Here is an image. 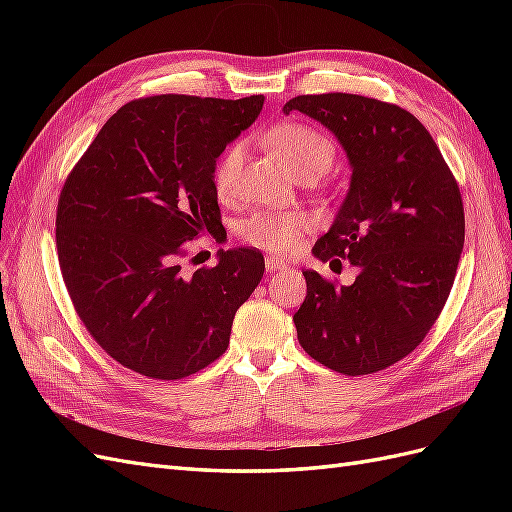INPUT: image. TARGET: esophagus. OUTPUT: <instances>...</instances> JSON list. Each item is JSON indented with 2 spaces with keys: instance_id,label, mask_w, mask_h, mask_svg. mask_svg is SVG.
<instances>
[{
  "instance_id": "1",
  "label": "esophagus",
  "mask_w": 512,
  "mask_h": 512,
  "mask_svg": "<svg viewBox=\"0 0 512 512\" xmlns=\"http://www.w3.org/2000/svg\"><path fill=\"white\" fill-rule=\"evenodd\" d=\"M265 267H267V271H269V273H275V271H282V269H286V262L277 260V258H267V260H265Z\"/></svg>"
}]
</instances>
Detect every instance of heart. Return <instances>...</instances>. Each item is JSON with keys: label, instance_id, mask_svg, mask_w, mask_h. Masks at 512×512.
<instances>
[{"label": "heart", "instance_id": "heart-1", "mask_svg": "<svg viewBox=\"0 0 512 512\" xmlns=\"http://www.w3.org/2000/svg\"><path fill=\"white\" fill-rule=\"evenodd\" d=\"M267 145L292 177L327 173L335 160V147L322 132L303 123H282L265 134ZM245 162L243 143H232L215 166L213 185L222 200L239 190V177ZM312 220L303 211H258L241 226L243 239L271 254H290L299 247L303 232Z\"/></svg>", "mask_w": 512, "mask_h": 512}]
</instances>
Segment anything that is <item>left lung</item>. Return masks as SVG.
<instances>
[{"label": "left lung", "instance_id": "1", "mask_svg": "<svg viewBox=\"0 0 512 512\" xmlns=\"http://www.w3.org/2000/svg\"><path fill=\"white\" fill-rule=\"evenodd\" d=\"M322 123L342 145L350 185L318 260L348 258L354 284L303 271L307 297L292 316L303 350L346 376L374 374L410 354L440 316L466 237L457 181L414 115L354 94L284 104Z\"/></svg>", "mask_w": 512, "mask_h": 512}]
</instances>
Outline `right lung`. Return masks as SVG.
Wrapping results in <instances>:
<instances>
[{
    "label": "right lung",
    "mask_w": 512,
    "mask_h": 512,
    "mask_svg": "<svg viewBox=\"0 0 512 512\" xmlns=\"http://www.w3.org/2000/svg\"><path fill=\"white\" fill-rule=\"evenodd\" d=\"M265 96H153L108 119L57 207V254L87 331L117 363L179 380L226 350L237 309L265 273L258 250L230 247L185 275L196 237H220L215 162L258 119Z\"/></svg>",
    "instance_id": "right-lung-1"
}]
</instances>
